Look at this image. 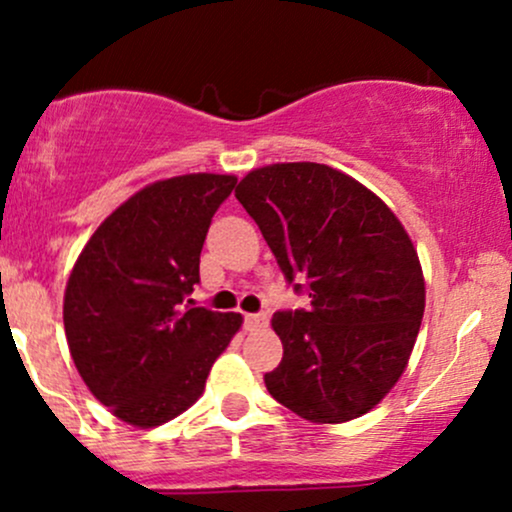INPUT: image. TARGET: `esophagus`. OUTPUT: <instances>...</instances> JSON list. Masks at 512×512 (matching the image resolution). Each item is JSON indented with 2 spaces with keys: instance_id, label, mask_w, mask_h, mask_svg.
Listing matches in <instances>:
<instances>
[{
  "instance_id": "34e87169",
  "label": "esophagus",
  "mask_w": 512,
  "mask_h": 512,
  "mask_svg": "<svg viewBox=\"0 0 512 512\" xmlns=\"http://www.w3.org/2000/svg\"><path fill=\"white\" fill-rule=\"evenodd\" d=\"M243 325H245V330H257V327L267 325V315H260V313H248V315H245Z\"/></svg>"
}]
</instances>
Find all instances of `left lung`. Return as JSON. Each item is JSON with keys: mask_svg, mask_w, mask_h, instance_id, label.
<instances>
[{"mask_svg": "<svg viewBox=\"0 0 512 512\" xmlns=\"http://www.w3.org/2000/svg\"><path fill=\"white\" fill-rule=\"evenodd\" d=\"M236 197L284 279L310 298L272 317L284 358L264 375L269 395L313 424L366 414L407 368L424 317V274L407 231L383 199L322 163L250 170Z\"/></svg>", "mask_w": 512, "mask_h": 512, "instance_id": "left-lung-1", "label": "left lung"}]
</instances>
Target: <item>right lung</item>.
Returning <instances> with one entry per match:
<instances>
[{
    "instance_id": "add662e5",
    "label": "right lung",
    "mask_w": 512,
    "mask_h": 512,
    "mask_svg": "<svg viewBox=\"0 0 512 512\" xmlns=\"http://www.w3.org/2000/svg\"><path fill=\"white\" fill-rule=\"evenodd\" d=\"M233 175L158 180L129 197L81 250L64 291V332L88 390L117 419L154 428L197 402L240 330L238 313L192 308L211 216Z\"/></svg>"
}]
</instances>
